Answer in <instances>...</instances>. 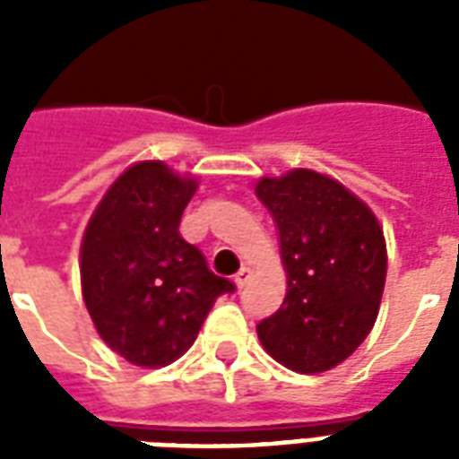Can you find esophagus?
Returning <instances> with one entry per match:
<instances>
[{
	"instance_id": "34e87169",
	"label": "esophagus",
	"mask_w": 459,
	"mask_h": 459,
	"mask_svg": "<svg viewBox=\"0 0 459 459\" xmlns=\"http://www.w3.org/2000/svg\"><path fill=\"white\" fill-rule=\"evenodd\" d=\"M250 279H252V272H250V269H247V266H243V269H240V272L236 273V279H233V281H236L238 288H245V286H247V283H250Z\"/></svg>"
}]
</instances>
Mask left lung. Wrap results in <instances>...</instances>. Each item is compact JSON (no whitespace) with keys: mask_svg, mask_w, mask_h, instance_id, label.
Here are the masks:
<instances>
[{"mask_svg":"<svg viewBox=\"0 0 459 459\" xmlns=\"http://www.w3.org/2000/svg\"><path fill=\"white\" fill-rule=\"evenodd\" d=\"M279 229L288 276L283 305L257 324L269 355L300 374L348 359L377 321L385 240L377 216L338 180L309 169L255 187Z\"/></svg>","mask_w":459,"mask_h":459,"instance_id":"8db88e82","label":"left lung"}]
</instances>
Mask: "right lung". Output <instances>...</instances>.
I'll list each match as a JSON object with an SVG mask.
<instances>
[{"mask_svg":"<svg viewBox=\"0 0 459 459\" xmlns=\"http://www.w3.org/2000/svg\"><path fill=\"white\" fill-rule=\"evenodd\" d=\"M195 190L197 180L161 161L133 164L107 190L82 236V300L102 341L138 367L176 362L216 298L236 290L180 238Z\"/></svg>","mask_w":459,"mask_h":459,"instance_id":"add662e5","label":"right lung"}]
</instances>
